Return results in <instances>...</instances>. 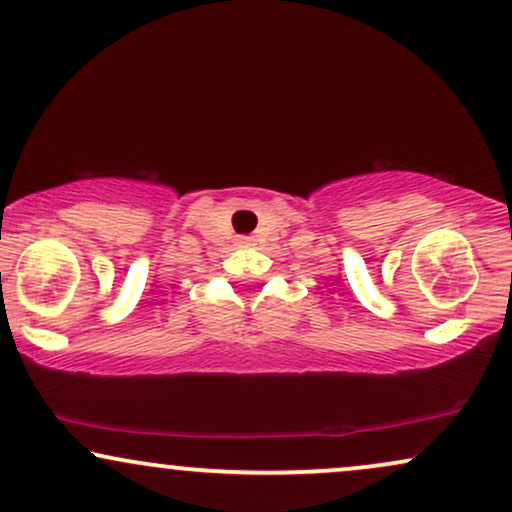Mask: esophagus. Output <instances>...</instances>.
<instances>
[{"label": "esophagus", "instance_id": "34e87169", "mask_svg": "<svg viewBox=\"0 0 512 512\" xmlns=\"http://www.w3.org/2000/svg\"><path fill=\"white\" fill-rule=\"evenodd\" d=\"M238 243H240V245H252V238H240Z\"/></svg>", "mask_w": 512, "mask_h": 512}]
</instances>
